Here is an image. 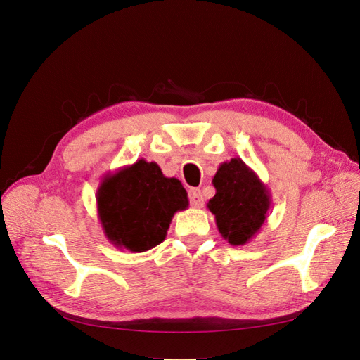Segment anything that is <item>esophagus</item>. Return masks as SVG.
Segmentation results:
<instances>
[{"label": "esophagus", "mask_w": 360, "mask_h": 360, "mask_svg": "<svg viewBox=\"0 0 360 360\" xmlns=\"http://www.w3.org/2000/svg\"><path fill=\"white\" fill-rule=\"evenodd\" d=\"M188 199H190V204L193 208H200L204 205V198H202V193L198 188H191L188 191Z\"/></svg>", "instance_id": "obj_1"}]
</instances>
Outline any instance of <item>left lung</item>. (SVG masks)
<instances>
[{
  "label": "left lung",
  "mask_w": 360,
  "mask_h": 360,
  "mask_svg": "<svg viewBox=\"0 0 360 360\" xmlns=\"http://www.w3.org/2000/svg\"><path fill=\"white\" fill-rule=\"evenodd\" d=\"M216 195L207 208L219 233L233 246H243L260 231L271 210L268 187L242 158L222 162L213 178Z\"/></svg>",
  "instance_id": "left-lung-1"
}]
</instances>
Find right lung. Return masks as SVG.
I'll return each instance as SVG.
<instances>
[{
  "label": "right lung",
  "instance_id": "add662e5",
  "mask_svg": "<svg viewBox=\"0 0 360 360\" xmlns=\"http://www.w3.org/2000/svg\"><path fill=\"white\" fill-rule=\"evenodd\" d=\"M97 213L108 240L131 252L160 245L176 211L188 207L187 191L160 165L138 160L108 173L97 190Z\"/></svg>",
  "mask_w": 360,
  "mask_h": 360
}]
</instances>
